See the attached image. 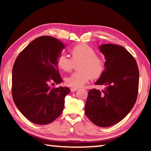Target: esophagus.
<instances>
[{
  "label": "esophagus",
  "mask_w": 151,
  "mask_h": 151,
  "mask_svg": "<svg viewBox=\"0 0 151 151\" xmlns=\"http://www.w3.org/2000/svg\"><path fill=\"white\" fill-rule=\"evenodd\" d=\"M78 89V88H71L70 91H71V92H75L76 91H77Z\"/></svg>",
  "instance_id": "34e87169"
}]
</instances>
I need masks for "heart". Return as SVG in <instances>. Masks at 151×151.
Returning a JSON list of instances; mask_svg holds the SVG:
<instances>
[{
  "label": "heart",
  "mask_w": 151,
  "mask_h": 151,
  "mask_svg": "<svg viewBox=\"0 0 151 151\" xmlns=\"http://www.w3.org/2000/svg\"><path fill=\"white\" fill-rule=\"evenodd\" d=\"M93 47L86 44H78L70 50L71 58L65 55H60L57 58L58 67L65 72L73 70L77 63L76 72L65 79L66 85L78 88L85 85L91 78L100 77L105 69V59L103 55L97 54Z\"/></svg>",
  "instance_id": "1"
}]
</instances>
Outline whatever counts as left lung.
Here are the masks:
<instances>
[{
    "label": "left lung",
    "instance_id": "left-lung-1",
    "mask_svg": "<svg viewBox=\"0 0 151 151\" xmlns=\"http://www.w3.org/2000/svg\"><path fill=\"white\" fill-rule=\"evenodd\" d=\"M105 56V69L96 85L103 90H89L85 114L96 126L118 123L134 106L139 92V70L136 60L123 47L106 44L100 47Z\"/></svg>",
    "mask_w": 151,
    "mask_h": 151
}]
</instances>
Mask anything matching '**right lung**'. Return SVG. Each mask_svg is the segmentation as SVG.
<instances>
[{"label": "right lung", "instance_id": "obj_1", "mask_svg": "<svg viewBox=\"0 0 151 151\" xmlns=\"http://www.w3.org/2000/svg\"><path fill=\"white\" fill-rule=\"evenodd\" d=\"M59 40L42 36L19 53L12 68V95L20 112L37 124H49L63 111L67 87H50L62 83L57 64L64 48Z\"/></svg>", "mask_w": 151, "mask_h": 151}]
</instances>
